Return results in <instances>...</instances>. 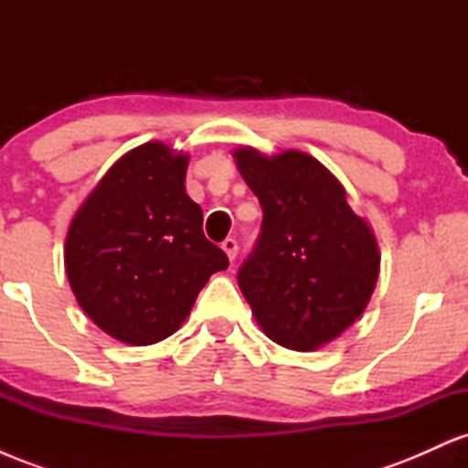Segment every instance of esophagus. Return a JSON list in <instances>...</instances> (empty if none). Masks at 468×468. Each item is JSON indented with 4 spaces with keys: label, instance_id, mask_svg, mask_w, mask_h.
Returning <instances> with one entry per match:
<instances>
[{
    "label": "esophagus",
    "instance_id": "34e87169",
    "mask_svg": "<svg viewBox=\"0 0 468 468\" xmlns=\"http://www.w3.org/2000/svg\"><path fill=\"white\" fill-rule=\"evenodd\" d=\"M222 250L227 252V257L230 261L235 260V257H238V241H235L233 238H227L222 241Z\"/></svg>",
    "mask_w": 468,
    "mask_h": 468
}]
</instances>
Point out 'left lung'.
<instances>
[{
  "mask_svg": "<svg viewBox=\"0 0 468 468\" xmlns=\"http://www.w3.org/2000/svg\"><path fill=\"white\" fill-rule=\"evenodd\" d=\"M233 155L264 211L260 239L238 272L241 292L268 338L313 352L367 308L378 244L341 182L313 155H264L252 147Z\"/></svg>",
  "mask_w": 468,
  "mask_h": 468,
  "instance_id": "1",
  "label": "left lung"
}]
</instances>
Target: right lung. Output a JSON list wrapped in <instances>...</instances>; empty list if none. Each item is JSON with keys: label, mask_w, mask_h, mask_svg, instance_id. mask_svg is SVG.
I'll use <instances>...</instances> for the list:
<instances>
[{"label": "right lung", "mask_w": 468, "mask_h": 468, "mask_svg": "<svg viewBox=\"0 0 468 468\" xmlns=\"http://www.w3.org/2000/svg\"><path fill=\"white\" fill-rule=\"evenodd\" d=\"M189 155L144 143L118 158L68 229V282L83 313L116 341L152 346L189 316L213 272L229 266L186 196Z\"/></svg>", "instance_id": "right-lung-1"}]
</instances>
